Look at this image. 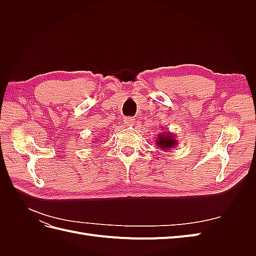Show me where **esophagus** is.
I'll list each match as a JSON object with an SVG mask.
<instances>
[{"label":"esophagus","mask_w":256,"mask_h":256,"mask_svg":"<svg viewBox=\"0 0 256 256\" xmlns=\"http://www.w3.org/2000/svg\"><path fill=\"white\" fill-rule=\"evenodd\" d=\"M124 122H125L126 126H134V120L131 118H124Z\"/></svg>","instance_id":"34e87169"}]
</instances>
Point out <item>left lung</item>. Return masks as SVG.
<instances>
[{"instance_id":"obj_1","label":"left lung","mask_w":256,"mask_h":256,"mask_svg":"<svg viewBox=\"0 0 256 256\" xmlns=\"http://www.w3.org/2000/svg\"><path fill=\"white\" fill-rule=\"evenodd\" d=\"M154 144L158 146V148L162 150H173L178 144V142L176 140V134L170 132L168 129H166L164 131H161V132L157 134L156 140H154Z\"/></svg>"}]
</instances>
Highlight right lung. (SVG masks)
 I'll return each instance as SVG.
<instances>
[{"label": "right lung", "instance_id": "right-lung-1", "mask_svg": "<svg viewBox=\"0 0 256 256\" xmlns=\"http://www.w3.org/2000/svg\"><path fill=\"white\" fill-rule=\"evenodd\" d=\"M95 142H96V141H95Z\"/></svg>", "mask_w": 256, "mask_h": 256}]
</instances>
